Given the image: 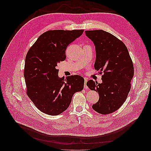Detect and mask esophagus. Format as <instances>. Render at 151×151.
Here are the masks:
<instances>
[{
	"mask_svg": "<svg viewBox=\"0 0 151 151\" xmlns=\"http://www.w3.org/2000/svg\"><path fill=\"white\" fill-rule=\"evenodd\" d=\"M87 78H85V83H84V88L85 89L88 88V87H87Z\"/></svg>",
	"mask_w": 151,
	"mask_h": 151,
	"instance_id": "1",
	"label": "esophagus"
}]
</instances>
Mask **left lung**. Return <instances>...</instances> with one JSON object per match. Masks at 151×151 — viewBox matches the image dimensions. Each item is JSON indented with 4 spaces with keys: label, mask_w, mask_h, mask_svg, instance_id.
<instances>
[{
    "label": "left lung",
    "mask_w": 151,
    "mask_h": 151,
    "mask_svg": "<svg viewBox=\"0 0 151 151\" xmlns=\"http://www.w3.org/2000/svg\"><path fill=\"white\" fill-rule=\"evenodd\" d=\"M85 32L95 46V69L104 73L102 83L93 80L87 83L99 96L92 108L99 114H111L124 103L130 90L134 76L133 62L125 45L112 34L103 30Z\"/></svg>",
    "instance_id": "8db88e82"
}]
</instances>
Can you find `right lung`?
<instances>
[{
	"label": "right lung",
	"mask_w": 151,
	"mask_h": 151,
	"mask_svg": "<svg viewBox=\"0 0 151 151\" xmlns=\"http://www.w3.org/2000/svg\"><path fill=\"white\" fill-rule=\"evenodd\" d=\"M84 30H53L40 35L26 55L24 77L27 94L45 114L57 116L69 106L75 93L83 88L78 75L59 77L58 63L66 60V49Z\"/></svg>",
	"instance_id": "1"
}]
</instances>
